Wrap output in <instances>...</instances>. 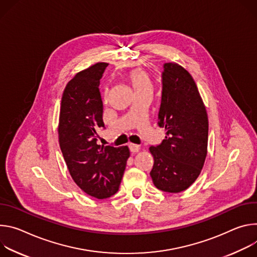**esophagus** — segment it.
Segmentation results:
<instances>
[{
    "label": "esophagus",
    "mask_w": 257,
    "mask_h": 257,
    "mask_svg": "<svg viewBox=\"0 0 257 257\" xmlns=\"http://www.w3.org/2000/svg\"><path fill=\"white\" fill-rule=\"evenodd\" d=\"M128 148H130V151L132 152V153H136V152H138L139 150H140V146L139 145H137V144H128Z\"/></svg>",
    "instance_id": "1"
}]
</instances>
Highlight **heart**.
Listing matches in <instances>:
<instances>
[{"instance_id":"heart-1","label":"heart","mask_w":257,"mask_h":257,"mask_svg":"<svg viewBox=\"0 0 257 257\" xmlns=\"http://www.w3.org/2000/svg\"><path fill=\"white\" fill-rule=\"evenodd\" d=\"M128 79L136 93L153 91V81L151 76L144 70H135L128 75Z\"/></svg>"}]
</instances>
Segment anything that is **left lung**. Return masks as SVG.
<instances>
[{"label":"left lung","instance_id":"8db88e82","mask_svg":"<svg viewBox=\"0 0 257 257\" xmlns=\"http://www.w3.org/2000/svg\"><path fill=\"white\" fill-rule=\"evenodd\" d=\"M158 125L165 128L159 145L149 148L154 158L153 184L163 192L188 189L203 167L208 142V118L191 74L177 63H164L161 73Z\"/></svg>","mask_w":257,"mask_h":257}]
</instances>
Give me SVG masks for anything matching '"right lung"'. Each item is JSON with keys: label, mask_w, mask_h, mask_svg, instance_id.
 I'll return each mask as SVG.
<instances>
[{"label": "right lung", "mask_w": 257, "mask_h": 257, "mask_svg": "<svg viewBox=\"0 0 257 257\" xmlns=\"http://www.w3.org/2000/svg\"><path fill=\"white\" fill-rule=\"evenodd\" d=\"M108 66L97 63L77 73L64 90L59 117V144L71 178L88 195L105 199L115 194L130 157L127 146L98 145L105 128L100 79Z\"/></svg>", "instance_id": "add662e5"}]
</instances>
